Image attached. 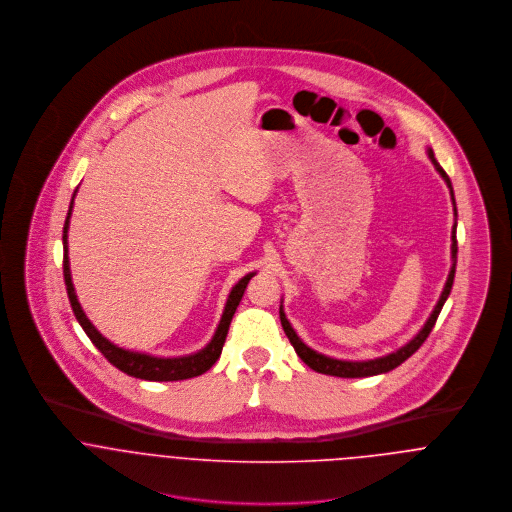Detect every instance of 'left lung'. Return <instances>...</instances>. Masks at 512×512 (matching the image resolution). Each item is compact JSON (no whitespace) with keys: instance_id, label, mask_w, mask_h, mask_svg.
Masks as SVG:
<instances>
[{"instance_id":"obj_1","label":"left lung","mask_w":512,"mask_h":512,"mask_svg":"<svg viewBox=\"0 0 512 512\" xmlns=\"http://www.w3.org/2000/svg\"><path fill=\"white\" fill-rule=\"evenodd\" d=\"M428 157L432 159L436 171L441 175V179L445 181L447 189H449V195H451V201H453V228H451V270H449V276L445 280V286H443V292L439 295L438 303L434 307V311L430 313L428 321L424 323V327L418 331V335L414 339H410L404 347H400L398 351L390 353V355H384V357H378V359H368V361H343V359H333V357H327V355H321L317 351H313L311 347H307L295 333V329L292 327V323L288 321L286 317V311H284V305H280V321H282V327H284V333L288 335L290 343L297 353V357L309 366L313 368L315 372H321V374H329V376H341V378H365V376H376V374H384V372H390L394 370L396 366L402 365L406 359H410L422 345L424 341L428 339V335L432 333L436 321H438L439 311L443 307V303L447 301L449 292H451V286H453V278H455V264H457V238H455V230H457V209H455V197H453V187H451V181L447 177V173L441 169V165L432 151V147H428Z\"/></svg>"}]
</instances>
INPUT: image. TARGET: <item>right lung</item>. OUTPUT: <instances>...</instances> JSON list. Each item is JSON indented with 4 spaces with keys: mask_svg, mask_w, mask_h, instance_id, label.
Here are the masks:
<instances>
[{
    "mask_svg": "<svg viewBox=\"0 0 512 512\" xmlns=\"http://www.w3.org/2000/svg\"><path fill=\"white\" fill-rule=\"evenodd\" d=\"M78 191V187H76ZM74 191V195H76ZM74 195L71 199V207L67 213L65 220V228H63V250H65V258H63V274H65V286L69 293V301L73 307L74 317L80 323V327L84 329V333L88 335V339L92 341V345L112 363L116 368H120L122 372L134 376V378H142V380H153V382H169V380H185V378H193L199 376L203 372H207L211 366L217 363V359L222 353V345L226 341V333L232 321V315L244 295V290L248 286V282L256 276V272L246 274L232 290L228 293L222 317H220L219 327L213 335V339L207 343V347H203L197 353L185 355V357H155L149 353H140V351H130L124 347L114 345L112 341H108L86 317V313L82 311L78 297L74 292L73 278H71V262H69V224H71V215H73Z\"/></svg>",
    "mask_w": 512,
    "mask_h": 512,
    "instance_id": "obj_1",
    "label": "right lung"
}]
</instances>
